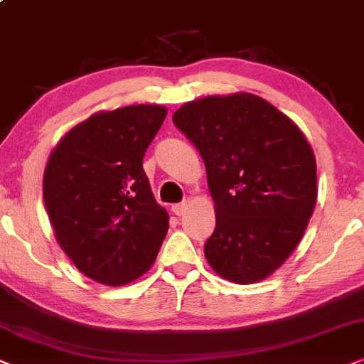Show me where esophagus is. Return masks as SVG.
<instances>
[{"label":"esophagus","instance_id":"1","mask_svg":"<svg viewBox=\"0 0 364 364\" xmlns=\"http://www.w3.org/2000/svg\"><path fill=\"white\" fill-rule=\"evenodd\" d=\"M186 208H188V203L185 201V203H178V205H174L171 210L176 216H183L186 213Z\"/></svg>","mask_w":364,"mask_h":364}]
</instances>
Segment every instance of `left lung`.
I'll return each mask as SVG.
<instances>
[{
	"instance_id": "1",
	"label": "left lung",
	"mask_w": 364,
	"mask_h": 364,
	"mask_svg": "<svg viewBox=\"0 0 364 364\" xmlns=\"http://www.w3.org/2000/svg\"><path fill=\"white\" fill-rule=\"evenodd\" d=\"M173 123L200 151L216 205L205 256L223 278L264 279L293 253L316 205V161L301 129L259 96H208Z\"/></svg>"
}]
</instances>
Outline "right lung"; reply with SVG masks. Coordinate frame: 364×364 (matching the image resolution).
I'll return each instance as SVG.
<instances>
[{"label": "right lung", "instance_id": "obj_1", "mask_svg": "<svg viewBox=\"0 0 364 364\" xmlns=\"http://www.w3.org/2000/svg\"><path fill=\"white\" fill-rule=\"evenodd\" d=\"M158 105L93 114L58 143L43 196L63 251L81 273L121 287L146 273L169 228L143 158L166 118Z\"/></svg>", "mask_w": 364, "mask_h": 364}]
</instances>
